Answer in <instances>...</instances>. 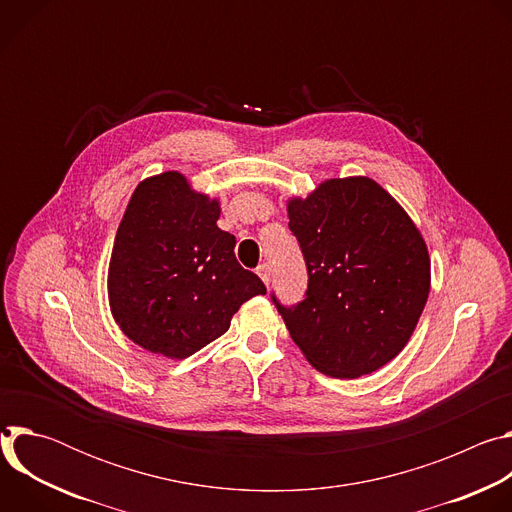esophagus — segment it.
<instances>
[{
    "instance_id": "esophagus-1",
    "label": "esophagus",
    "mask_w": 512,
    "mask_h": 512,
    "mask_svg": "<svg viewBox=\"0 0 512 512\" xmlns=\"http://www.w3.org/2000/svg\"><path fill=\"white\" fill-rule=\"evenodd\" d=\"M257 273H259L261 281H263L265 285H269V281H271V269H269V265H267V263L259 265V267H257Z\"/></svg>"
}]
</instances>
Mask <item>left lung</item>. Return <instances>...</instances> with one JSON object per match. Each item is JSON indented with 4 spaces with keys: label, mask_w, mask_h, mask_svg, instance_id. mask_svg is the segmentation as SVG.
<instances>
[{
    "label": "left lung",
    "mask_w": 512,
    "mask_h": 512,
    "mask_svg": "<svg viewBox=\"0 0 512 512\" xmlns=\"http://www.w3.org/2000/svg\"><path fill=\"white\" fill-rule=\"evenodd\" d=\"M308 267L306 300L275 302L314 369L336 379L379 371L409 342L429 296L427 245L403 206L367 176L332 178L287 200Z\"/></svg>",
    "instance_id": "1"
}]
</instances>
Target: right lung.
<instances>
[{"mask_svg":"<svg viewBox=\"0 0 512 512\" xmlns=\"http://www.w3.org/2000/svg\"><path fill=\"white\" fill-rule=\"evenodd\" d=\"M216 198L180 172L145 178L119 223L107 275L111 314L141 348L186 358L223 336L265 285L239 265L235 237L216 227Z\"/></svg>","mask_w":512,"mask_h":512,"instance_id":"right-lung-1","label":"right lung"}]
</instances>
